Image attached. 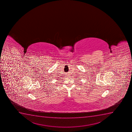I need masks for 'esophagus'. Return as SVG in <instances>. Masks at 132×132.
<instances>
[{"label":"esophagus","instance_id":"obj_1","mask_svg":"<svg viewBox=\"0 0 132 132\" xmlns=\"http://www.w3.org/2000/svg\"><path fill=\"white\" fill-rule=\"evenodd\" d=\"M69 75H68V74H67V75H66V76L67 77H69Z\"/></svg>","mask_w":132,"mask_h":132}]
</instances>
